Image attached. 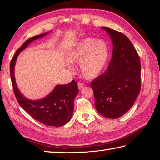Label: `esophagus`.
Segmentation results:
<instances>
[{
    "label": "esophagus",
    "mask_w": 160,
    "mask_h": 160,
    "mask_svg": "<svg viewBox=\"0 0 160 160\" xmlns=\"http://www.w3.org/2000/svg\"><path fill=\"white\" fill-rule=\"evenodd\" d=\"M78 88H79V90H80L81 88H83V87L85 86V84H83L82 82H78Z\"/></svg>",
    "instance_id": "1"
}]
</instances>
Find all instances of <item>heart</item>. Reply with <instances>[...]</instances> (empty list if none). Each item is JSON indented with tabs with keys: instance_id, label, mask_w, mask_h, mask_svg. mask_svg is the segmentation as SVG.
<instances>
[{
	"instance_id": "obj_1",
	"label": "heart",
	"mask_w": 160,
	"mask_h": 160,
	"mask_svg": "<svg viewBox=\"0 0 160 160\" xmlns=\"http://www.w3.org/2000/svg\"><path fill=\"white\" fill-rule=\"evenodd\" d=\"M109 57V49L104 41L86 38L78 43L68 55L71 63H80V72L87 79L98 76L104 69ZM69 69L72 66L68 64Z\"/></svg>"
}]
</instances>
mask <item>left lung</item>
Segmentation results:
<instances>
[{
    "label": "left lung",
    "instance_id": "8db88e82",
    "mask_svg": "<svg viewBox=\"0 0 160 160\" xmlns=\"http://www.w3.org/2000/svg\"><path fill=\"white\" fill-rule=\"evenodd\" d=\"M113 43L112 58L104 73L92 81L94 106L102 116H122L134 104L141 87V66L138 53L128 38L102 27Z\"/></svg>",
    "mask_w": 160,
    "mask_h": 160
}]
</instances>
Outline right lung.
I'll list each match as a JSON object with an SVG mask.
<instances>
[{"instance_id":"1","label":"right lung","mask_w":160,"mask_h":160,"mask_svg":"<svg viewBox=\"0 0 160 160\" xmlns=\"http://www.w3.org/2000/svg\"><path fill=\"white\" fill-rule=\"evenodd\" d=\"M48 32H49L28 39L16 51L10 62V76L15 97L21 107L39 122L46 126L59 127L66 124L72 117L74 99L79 92L77 82L72 80L67 85H58L44 98L31 100L26 98L20 92L15 79V65L19 54L22 51L25 49L31 42L45 36Z\"/></svg>"}]
</instances>
